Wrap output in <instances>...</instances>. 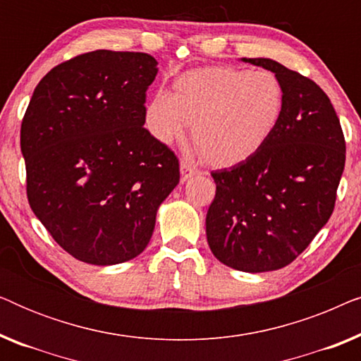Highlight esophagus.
<instances>
[{
	"mask_svg": "<svg viewBox=\"0 0 361 361\" xmlns=\"http://www.w3.org/2000/svg\"><path fill=\"white\" fill-rule=\"evenodd\" d=\"M197 172H199V171H197L195 166H192L190 162H187V161L180 162V180L182 182L189 180L192 176L197 174Z\"/></svg>",
	"mask_w": 361,
	"mask_h": 361,
	"instance_id": "1",
	"label": "esophagus"
}]
</instances>
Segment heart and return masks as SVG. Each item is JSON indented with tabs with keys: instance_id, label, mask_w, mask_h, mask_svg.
I'll use <instances>...</instances> for the list:
<instances>
[{
	"instance_id": "obj_1",
	"label": "heart",
	"mask_w": 361,
	"mask_h": 361,
	"mask_svg": "<svg viewBox=\"0 0 361 361\" xmlns=\"http://www.w3.org/2000/svg\"><path fill=\"white\" fill-rule=\"evenodd\" d=\"M284 88L273 72L204 67L185 72L174 92L162 90L146 106V126L162 145L190 136L205 161L230 166L269 140L284 111Z\"/></svg>"
}]
</instances>
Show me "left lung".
Returning a JSON list of instances; mask_svg holds the SVG:
<instances>
[{
    "instance_id": "1",
    "label": "left lung",
    "mask_w": 361,
    "mask_h": 361,
    "mask_svg": "<svg viewBox=\"0 0 361 361\" xmlns=\"http://www.w3.org/2000/svg\"><path fill=\"white\" fill-rule=\"evenodd\" d=\"M241 61L279 78L284 111L258 151L212 172L216 192L207 212V241L228 268L264 273L293 263L329 221L345 167V137L317 83L273 59Z\"/></svg>"
}]
</instances>
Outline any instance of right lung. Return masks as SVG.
I'll list each match as a JSON object with an SVG mask.
<instances>
[{"mask_svg": "<svg viewBox=\"0 0 361 361\" xmlns=\"http://www.w3.org/2000/svg\"><path fill=\"white\" fill-rule=\"evenodd\" d=\"M156 75L149 54H82L42 77L23 118L29 205L83 263L141 255L157 209L179 184L176 154L142 126Z\"/></svg>", "mask_w": 361, "mask_h": 361, "instance_id": "1", "label": "right lung"}]
</instances>
